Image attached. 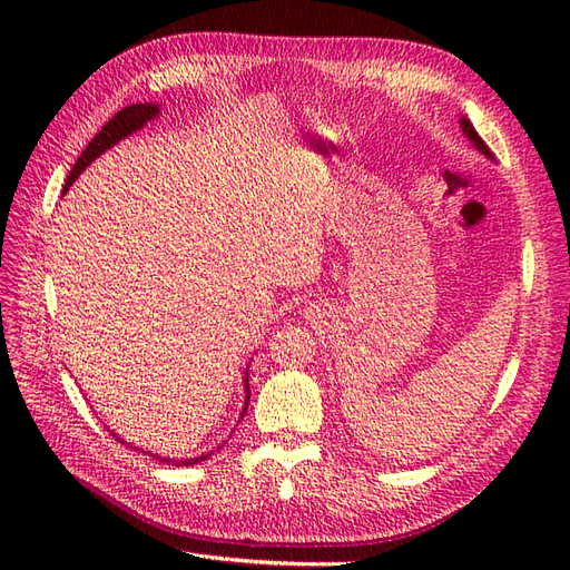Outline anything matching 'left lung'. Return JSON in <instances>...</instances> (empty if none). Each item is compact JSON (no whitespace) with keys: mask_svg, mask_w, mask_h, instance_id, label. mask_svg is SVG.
<instances>
[{"mask_svg":"<svg viewBox=\"0 0 570 570\" xmlns=\"http://www.w3.org/2000/svg\"><path fill=\"white\" fill-rule=\"evenodd\" d=\"M459 126H461V132L465 135V137H469V142L480 151V154H485V157L490 159V161H494V157H492V151H490V147L485 145V142H482V137L475 132V128H473V124H471V120L469 118H465V116H461L459 118Z\"/></svg>","mask_w":570,"mask_h":570,"instance_id":"1","label":"left lung"}]
</instances>
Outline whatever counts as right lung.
<instances>
[{"instance_id":"obj_1","label":"right lung","mask_w":570,"mask_h":570,"mask_svg":"<svg viewBox=\"0 0 570 570\" xmlns=\"http://www.w3.org/2000/svg\"><path fill=\"white\" fill-rule=\"evenodd\" d=\"M159 114H161V109H159V105H151V101H140V105H130V107H126V109H120L109 124L101 128L92 140H90V145H88V149H85L80 157H78V161L73 164V168H71V174H68V178H66V185H63V193H68V187H71L76 180H78V176L82 174L85 168H88L97 157H101V154H105L107 149H111L114 145H118L120 140H126V137H130L132 132H137V130H142L147 124H151L154 118H159ZM249 371V368H247ZM247 371H245V406H243V413H239V419L245 416L247 413V406H249V375H247ZM239 423V421H237ZM114 438L120 442V444H130V442H126L124 438H118L116 433H114ZM132 446V444H130ZM132 450H137V446H132ZM218 450V446H216ZM142 454H147V456H154L157 461H164V463H168V465H195V463H202V461H206L209 459L214 452H204V454H199V456H189V459H170V456H159V454H151V452H142Z\"/></svg>"}]
</instances>
